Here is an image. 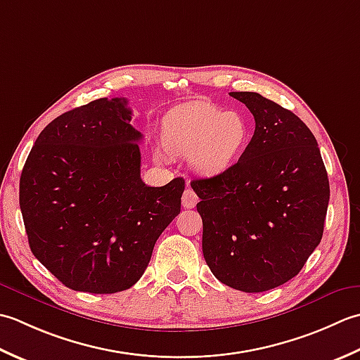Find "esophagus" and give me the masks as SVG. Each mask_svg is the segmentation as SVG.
Segmentation results:
<instances>
[{"label":"esophagus","mask_w":360,"mask_h":360,"mask_svg":"<svg viewBox=\"0 0 360 360\" xmlns=\"http://www.w3.org/2000/svg\"><path fill=\"white\" fill-rule=\"evenodd\" d=\"M197 202H199V197H197V194L194 193L193 189L191 188H186L185 193H183V199H181V203L183 207L185 208H194Z\"/></svg>","instance_id":"34e87169"}]
</instances>
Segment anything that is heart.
Instances as JSON below:
<instances>
[{
    "instance_id": "1",
    "label": "heart",
    "mask_w": 360,
    "mask_h": 360,
    "mask_svg": "<svg viewBox=\"0 0 360 360\" xmlns=\"http://www.w3.org/2000/svg\"><path fill=\"white\" fill-rule=\"evenodd\" d=\"M250 122L239 112H226L208 101L180 105L166 116L163 139L169 152L191 157L205 175H217L236 163L250 139Z\"/></svg>"
}]
</instances>
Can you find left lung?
<instances>
[{
  "label": "left lung",
  "instance_id": "8db88e82",
  "mask_svg": "<svg viewBox=\"0 0 360 360\" xmlns=\"http://www.w3.org/2000/svg\"><path fill=\"white\" fill-rule=\"evenodd\" d=\"M230 96L253 115L252 141L230 169L191 188L212 275L236 290L264 292L298 275L320 244L329 181L317 139L297 115L258 93Z\"/></svg>",
  "mask_w": 360,
  "mask_h": 360
}]
</instances>
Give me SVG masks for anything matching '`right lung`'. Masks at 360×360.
Instances as JSON below:
<instances>
[{
	"label": "right lung",
	"instance_id": "1",
	"mask_svg": "<svg viewBox=\"0 0 360 360\" xmlns=\"http://www.w3.org/2000/svg\"><path fill=\"white\" fill-rule=\"evenodd\" d=\"M127 99L101 98L49 122L20 177L29 247L72 290L115 293L143 276L180 212L185 180H141L143 138Z\"/></svg>",
	"mask_w": 360,
	"mask_h": 360
}]
</instances>
